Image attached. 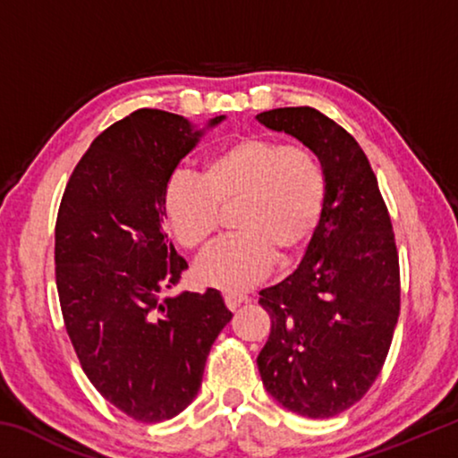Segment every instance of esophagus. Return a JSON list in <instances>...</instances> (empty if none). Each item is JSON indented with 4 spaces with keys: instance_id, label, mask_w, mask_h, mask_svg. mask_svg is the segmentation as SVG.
Returning a JSON list of instances; mask_svg holds the SVG:
<instances>
[{
    "instance_id": "obj_1",
    "label": "esophagus",
    "mask_w": 458,
    "mask_h": 458,
    "mask_svg": "<svg viewBox=\"0 0 458 458\" xmlns=\"http://www.w3.org/2000/svg\"><path fill=\"white\" fill-rule=\"evenodd\" d=\"M246 301L248 297H244V294H226V297H224V303H226L230 311H236V309L242 303H246Z\"/></svg>"
}]
</instances>
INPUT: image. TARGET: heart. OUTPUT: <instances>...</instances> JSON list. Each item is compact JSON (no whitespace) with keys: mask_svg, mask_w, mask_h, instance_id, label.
Returning <instances> with one entry per match:
<instances>
[{"mask_svg":"<svg viewBox=\"0 0 458 458\" xmlns=\"http://www.w3.org/2000/svg\"><path fill=\"white\" fill-rule=\"evenodd\" d=\"M327 183L313 151L268 137L234 139L216 149L201 174H174L164 210L180 244L204 252L220 232L222 210L236 206L234 238L201 259L204 284L238 293L267 278L275 262H293L319 228Z\"/></svg>","mask_w":458,"mask_h":458,"instance_id":"obj_1","label":"heart"}]
</instances>
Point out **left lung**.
<instances>
[{
  "label": "left lung",
  "instance_id": "obj_1",
  "mask_svg": "<svg viewBox=\"0 0 458 458\" xmlns=\"http://www.w3.org/2000/svg\"><path fill=\"white\" fill-rule=\"evenodd\" d=\"M321 161L327 196L301 265L260 291L270 335L257 363L267 392L307 418L363 398L384 368L400 315V265L390 214L358 141L311 106L257 114Z\"/></svg>",
  "mask_w": 458,
  "mask_h": 458
}]
</instances>
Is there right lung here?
Wrapping results in <instances>:
<instances>
[{
    "label": "right lung",
    "instance_id": "obj_1",
    "mask_svg": "<svg viewBox=\"0 0 458 458\" xmlns=\"http://www.w3.org/2000/svg\"><path fill=\"white\" fill-rule=\"evenodd\" d=\"M201 133L180 114L139 108L90 143L58 208L66 333L100 396L139 422L169 420L196 398L232 319L216 289L164 299L188 268L165 232V183Z\"/></svg>",
    "mask_w": 458,
    "mask_h": 458
}]
</instances>
